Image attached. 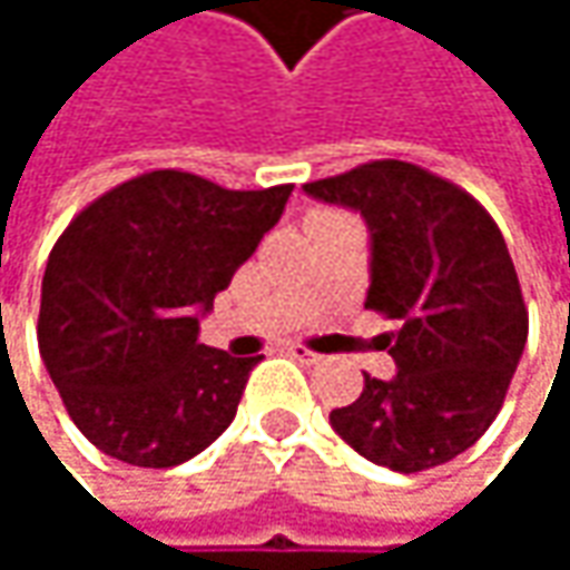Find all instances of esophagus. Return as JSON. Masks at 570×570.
<instances>
[{
  "mask_svg": "<svg viewBox=\"0 0 570 570\" xmlns=\"http://www.w3.org/2000/svg\"><path fill=\"white\" fill-rule=\"evenodd\" d=\"M286 353H289L293 360H303V363H316V360H320V353H313V350H306V346H299V343H289Z\"/></svg>",
  "mask_w": 570,
  "mask_h": 570,
  "instance_id": "34e87169",
  "label": "esophagus"
}]
</instances>
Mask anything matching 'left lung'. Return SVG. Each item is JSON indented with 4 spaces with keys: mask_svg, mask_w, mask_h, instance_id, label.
I'll use <instances>...</instances> for the list:
<instances>
[{
    "mask_svg": "<svg viewBox=\"0 0 570 570\" xmlns=\"http://www.w3.org/2000/svg\"><path fill=\"white\" fill-rule=\"evenodd\" d=\"M360 210L373 230L366 309L396 320L383 350L393 380L366 373L330 422L363 459L393 472L435 469L495 422L528 340V306L505 237L459 184L383 158L303 184Z\"/></svg>",
    "mask_w": 570,
    "mask_h": 570,
    "instance_id": "obj_1",
    "label": "left lung"
}]
</instances>
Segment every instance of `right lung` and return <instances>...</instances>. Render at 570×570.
I'll list each match as a JSON object with an SVG mask.
<instances>
[{
    "mask_svg": "<svg viewBox=\"0 0 570 570\" xmlns=\"http://www.w3.org/2000/svg\"><path fill=\"white\" fill-rule=\"evenodd\" d=\"M289 190H230L161 168L105 190L61 230L39 350L71 422L105 455L171 469L230 425L261 356L197 343L194 313L214 306Z\"/></svg>",
    "mask_w": 570,
    "mask_h": 570,
    "instance_id": "right-lung-1",
    "label": "right lung"
}]
</instances>
